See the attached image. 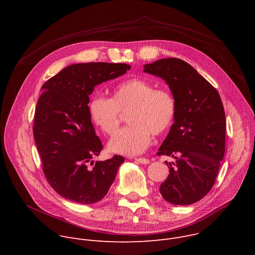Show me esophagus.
Returning a JSON list of instances; mask_svg holds the SVG:
<instances>
[{"mask_svg": "<svg viewBox=\"0 0 255 255\" xmlns=\"http://www.w3.org/2000/svg\"><path fill=\"white\" fill-rule=\"evenodd\" d=\"M135 161L141 163V164H148L149 160L147 158H144V157H139V158H134Z\"/></svg>", "mask_w": 255, "mask_h": 255, "instance_id": "1", "label": "esophagus"}]
</instances>
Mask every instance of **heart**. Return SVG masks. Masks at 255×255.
Masks as SVG:
<instances>
[{
  "label": "heart",
  "instance_id": "1",
  "mask_svg": "<svg viewBox=\"0 0 255 255\" xmlns=\"http://www.w3.org/2000/svg\"><path fill=\"white\" fill-rule=\"evenodd\" d=\"M92 121L101 131L111 136L120 123V111L128 112L130 124L110 140L108 149L124 155H137L148 147L151 133L160 135L172 124L176 114V100L171 92L156 89L143 79H129L119 83L112 98L94 96L89 103Z\"/></svg>",
  "mask_w": 255,
  "mask_h": 255
}]
</instances>
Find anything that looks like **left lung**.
I'll return each mask as SVG.
<instances>
[{
  "mask_svg": "<svg viewBox=\"0 0 255 255\" xmlns=\"http://www.w3.org/2000/svg\"><path fill=\"white\" fill-rule=\"evenodd\" d=\"M144 72L164 80L176 100L174 122L157 153L175 159L160 194L173 205L194 204L214 186L224 157L226 118L221 98L192 65L178 58L145 64Z\"/></svg>",
  "mask_w": 255,
  "mask_h": 255,
  "instance_id": "8db88e82",
  "label": "left lung"
}]
</instances>
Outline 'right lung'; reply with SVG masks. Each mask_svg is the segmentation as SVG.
<instances>
[{
    "mask_svg": "<svg viewBox=\"0 0 255 255\" xmlns=\"http://www.w3.org/2000/svg\"><path fill=\"white\" fill-rule=\"evenodd\" d=\"M126 63L71 64L41 88L33 135L45 177L62 198L83 205L101 201L116 178L124 157L94 162L103 148L91 121L89 106L94 88L129 70Z\"/></svg>",
    "mask_w": 255,
    "mask_h": 255,
    "instance_id": "right-lung-1",
    "label": "right lung"
}]
</instances>
